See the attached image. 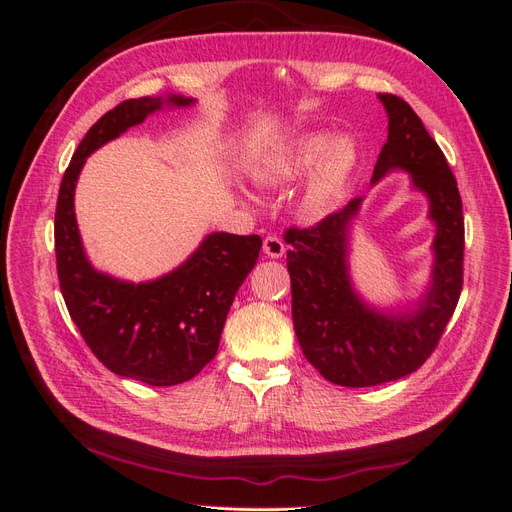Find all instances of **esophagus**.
Here are the masks:
<instances>
[{"instance_id":"esophagus-1","label":"esophagus","mask_w":512,"mask_h":512,"mask_svg":"<svg viewBox=\"0 0 512 512\" xmlns=\"http://www.w3.org/2000/svg\"><path fill=\"white\" fill-rule=\"evenodd\" d=\"M262 252H265L269 258H282L286 252V245L277 235H269L265 237V241H262Z\"/></svg>"}]
</instances>
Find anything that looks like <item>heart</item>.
Returning <instances> with one entry per match:
<instances>
[{
	"label": "heart",
	"instance_id": "obj_1",
	"mask_svg": "<svg viewBox=\"0 0 512 512\" xmlns=\"http://www.w3.org/2000/svg\"><path fill=\"white\" fill-rule=\"evenodd\" d=\"M359 164V147L350 136L333 138L331 132H307L271 151L252 168V177L265 188H277L307 173L301 205L307 213H322L333 207Z\"/></svg>",
	"mask_w": 512,
	"mask_h": 512
}]
</instances>
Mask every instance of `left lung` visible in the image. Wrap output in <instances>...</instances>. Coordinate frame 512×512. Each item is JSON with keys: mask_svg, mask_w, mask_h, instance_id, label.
Wrapping results in <instances>:
<instances>
[{"mask_svg": "<svg viewBox=\"0 0 512 512\" xmlns=\"http://www.w3.org/2000/svg\"><path fill=\"white\" fill-rule=\"evenodd\" d=\"M378 98L389 115V138L371 181L391 170L410 173L414 190L429 198L436 258L416 307L380 312L356 294L348 273V235L361 198L316 226L286 230L294 333L305 359L339 386H376L421 367L436 350L463 286V207L453 170L406 100Z\"/></svg>", "mask_w": 512, "mask_h": 512, "instance_id": "obj_1", "label": "left lung"}]
</instances>
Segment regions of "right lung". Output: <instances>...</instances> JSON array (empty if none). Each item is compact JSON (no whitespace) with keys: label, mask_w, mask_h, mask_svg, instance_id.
Returning a JSON list of instances; mask_svg holds the SVG:
<instances>
[{"label":"right lung","mask_w":512,"mask_h":512,"mask_svg":"<svg viewBox=\"0 0 512 512\" xmlns=\"http://www.w3.org/2000/svg\"><path fill=\"white\" fill-rule=\"evenodd\" d=\"M164 104L190 106L194 100L145 96L102 115L74 151L55 211L57 277L70 318L106 369L151 386L181 384L213 359L228 309L262 247L258 235L213 232L181 267L141 284L115 280L89 265L74 218L81 168L89 153Z\"/></svg>","instance_id":"1"}]
</instances>
